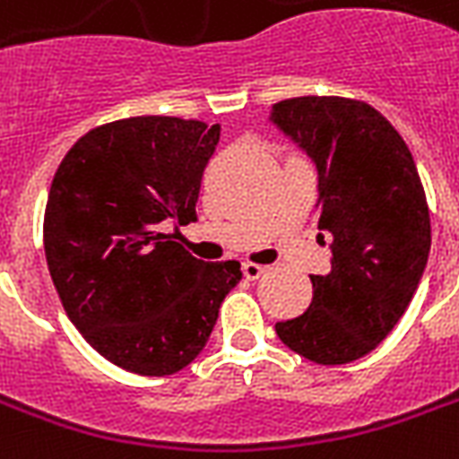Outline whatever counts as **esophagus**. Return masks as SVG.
I'll return each mask as SVG.
<instances>
[{"label":"esophagus","instance_id":"34e87169","mask_svg":"<svg viewBox=\"0 0 459 459\" xmlns=\"http://www.w3.org/2000/svg\"><path fill=\"white\" fill-rule=\"evenodd\" d=\"M264 269L267 267H262V264H253V262H245L243 264V274L245 279H257L260 274H264Z\"/></svg>","mask_w":459,"mask_h":459}]
</instances>
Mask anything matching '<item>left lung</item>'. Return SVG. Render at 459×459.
<instances>
[{"mask_svg":"<svg viewBox=\"0 0 459 459\" xmlns=\"http://www.w3.org/2000/svg\"><path fill=\"white\" fill-rule=\"evenodd\" d=\"M317 170V240L330 243V274H310L303 315L276 323L291 351L342 366L373 351L407 310L431 250L421 178L400 132L361 100L303 96L272 108Z\"/></svg>","mask_w":459,"mask_h":459,"instance_id":"obj_1","label":"left lung"}]
</instances>
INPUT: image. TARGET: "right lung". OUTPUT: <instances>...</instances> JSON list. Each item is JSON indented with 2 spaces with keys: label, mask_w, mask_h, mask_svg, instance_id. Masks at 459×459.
<instances>
[{
  "label": "right lung",
  "mask_w": 459,
  "mask_h": 459,
  "mask_svg": "<svg viewBox=\"0 0 459 459\" xmlns=\"http://www.w3.org/2000/svg\"><path fill=\"white\" fill-rule=\"evenodd\" d=\"M221 127L144 115L91 129L59 163L45 206L52 284L69 320L108 361L170 376L197 359L240 264L178 243L197 221L199 185ZM170 218L175 234H160Z\"/></svg>",
  "instance_id": "add662e5"
}]
</instances>
